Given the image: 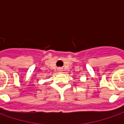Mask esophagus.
I'll return each mask as SVG.
<instances>
[{
  "label": "esophagus",
  "instance_id": "34e87169",
  "mask_svg": "<svg viewBox=\"0 0 124 124\" xmlns=\"http://www.w3.org/2000/svg\"><path fill=\"white\" fill-rule=\"evenodd\" d=\"M59 69H60V68H59Z\"/></svg>",
  "mask_w": 124,
  "mask_h": 124
}]
</instances>
